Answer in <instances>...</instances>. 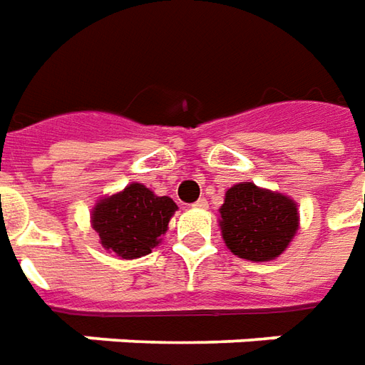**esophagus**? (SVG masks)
Masks as SVG:
<instances>
[{
    "mask_svg": "<svg viewBox=\"0 0 365 365\" xmlns=\"http://www.w3.org/2000/svg\"><path fill=\"white\" fill-rule=\"evenodd\" d=\"M192 208H208V202H206V198H198L192 204Z\"/></svg>",
    "mask_w": 365,
    "mask_h": 365,
    "instance_id": "34e87169",
    "label": "esophagus"
}]
</instances>
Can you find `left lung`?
<instances>
[{"mask_svg":"<svg viewBox=\"0 0 365 365\" xmlns=\"http://www.w3.org/2000/svg\"><path fill=\"white\" fill-rule=\"evenodd\" d=\"M220 214L223 241L230 251L255 262L276 259L297 231L294 202L252 182L231 186Z\"/></svg>","mask_w":365,"mask_h":365,"instance_id":"1","label":"left lung"}]
</instances>
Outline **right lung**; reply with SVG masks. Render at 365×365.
<instances>
[{"label": "right lung", "mask_w": 365, "mask_h": 365, "mask_svg": "<svg viewBox=\"0 0 365 365\" xmlns=\"http://www.w3.org/2000/svg\"><path fill=\"white\" fill-rule=\"evenodd\" d=\"M175 210L177 204L169 196H155L135 182L98 202L91 220L106 251L122 259H138L157 247Z\"/></svg>", "instance_id": "add662e5"}]
</instances>
